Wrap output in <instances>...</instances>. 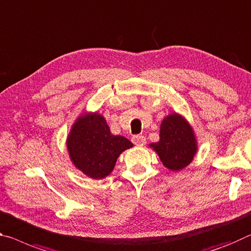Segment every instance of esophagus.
Listing matches in <instances>:
<instances>
[{"label": "esophagus", "instance_id": "34e87169", "mask_svg": "<svg viewBox=\"0 0 251 251\" xmlns=\"http://www.w3.org/2000/svg\"><path fill=\"white\" fill-rule=\"evenodd\" d=\"M145 141H146V138H145V136H143V135H135V136L132 137V142L137 146L144 145Z\"/></svg>", "mask_w": 251, "mask_h": 251}]
</instances>
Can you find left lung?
I'll return each mask as SVG.
<instances>
[{"mask_svg":"<svg viewBox=\"0 0 251 251\" xmlns=\"http://www.w3.org/2000/svg\"><path fill=\"white\" fill-rule=\"evenodd\" d=\"M150 146L158 154L163 165L172 171H180L188 166L197 153L192 128L184 118L176 113L163 119L160 141Z\"/></svg>","mask_w":251,"mask_h":251,"instance_id":"obj_1","label":"left lung"}]
</instances>
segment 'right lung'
<instances>
[{
  "instance_id": "right-lung-1",
  "label": "right lung",
  "mask_w": 251,
  "mask_h": 251,
  "mask_svg": "<svg viewBox=\"0 0 251 251\" xmlns=\"http://www.w3.org/2000/svg\"><path fill=\"white\" fill-rule=\"evenodd\" d=\"M132 146L126 137L111 134L106 119L97 113L79 117L67 140L75 168L93 178L108 176L119 154Z\"/></svg>"
}]
</instances>
